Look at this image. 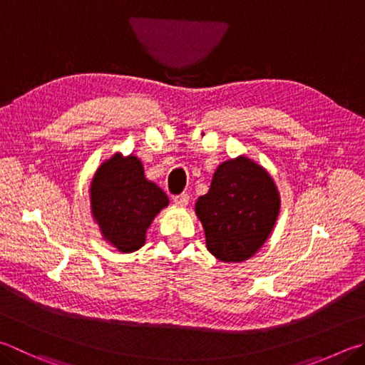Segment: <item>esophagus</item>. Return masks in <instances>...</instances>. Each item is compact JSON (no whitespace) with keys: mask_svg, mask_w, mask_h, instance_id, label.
<instances>
[{"mask_svg":"<svg viewBox=\"0 0 365 365\" xmlns=\"http://www.w3.org/2000/svg\"><path fill=\"white\" fill-rule=\"evenodd\" d=\"M190 201V196L187 193H182V195H175L174 196V202L178 205H187Z\"/></svg>","mask_w":365,"mask_h":365,"instance_id":"obj_1","label":"esophagus"}]
</instances>
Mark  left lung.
I'll return each instance as SVG.
<instances>
[{
  "mask_svg": "<svg viewBox=\"0 0 365 365\" xmlns=\"http://www.w3.org/2000/svg\"><path fill=\"white\" fill-rule=\"evenodd\" d=\"M196 214L209 252L222 262L247 260L267 241L279 214V195L268 172L247 158L218 165Z\"/></svg>",
  "mask_w": 365,
  "mask_h": 365,
  "instance_id": "obj_1",
  "label": "left lung"
}]
</instances>
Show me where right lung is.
I'll return each mask as SVG.
<instances>
[{"instance_id":"1","label":"right lung","mask_w":365,"mask_h":365,"mask_svg":"<svg viewBox=\"0 0 365 365\" xmlns=\"http://www.w3.org/2000/svg\"><path fill=\"white\" fill-rule=\"evenodd\" d=\"M91 202L105 240L129 254L143 246L147 228L169 200L158 185L145 178L135 156L116 155L98 168Z\"/></svg>"}]
</instances>
